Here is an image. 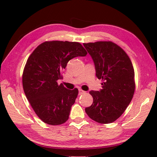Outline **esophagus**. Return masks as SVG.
Returning a JSON list of instances; mask_svg holds the SVG:
<instances>
[{"label":"esophagus","instance_id":"obj_1","mask_svg":"<svg viewBox=\"0 0 157 157\" xmlns=\"http://www.w3.org/2000/svg\"><path fill=\"white\" fill-rule=\"evenodd\" d=\"M78 93H79V94H80V95H81V94H85L86 91H83V90H82V89H79V90H78Z\"/></svg>","mask_w":157,"mask_h":157}]
</instances>
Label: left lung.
<instances>
[{"instance_id":"8db88e82","label":"left lung","mask_w":157,"mask_h":157,"mask_svg":"<svg viewBox=\"0 0 157 157\" xmlns=\"http://www.w3.org/2000/svg\"><path fill=\"white\" fill-rule=\"evenodd\" d=\"M94 60L96 75L101 79L102 89L91 91L93 104L85 109L98 123L110 124L121 117L135 91L134 70L125 51L112 41L83 44Z\"/></svg>"}]
</instances>
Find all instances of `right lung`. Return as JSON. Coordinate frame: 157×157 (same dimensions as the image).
Masks as SVG:
<instances>
[{
  "instance_id": "right-lung-1",
  "label": "right lung",
  "mask_w": 157,
  "mask_h": 157,
  "mask_svg": "<svg viewBox=\"0 0 157 157\" xmlns=\"http://www.w3.org/2000/svg\"><path fill=\"white\" fill-rule=\"evenodd\" d=\"M87 52L78 42L50 40L40 44L28 59L22 83L27 99L36 115L49 125L67 121L78 90H68L58 83L67 63Z\"/></svg>"
}]
</instances>
